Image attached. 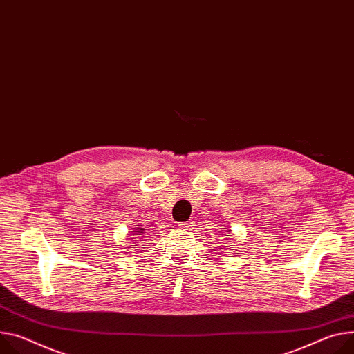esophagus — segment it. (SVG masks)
Wrapping results in <instances>:
<instances>
[{"label": "esophagus", "instance_id": "obj_1", "mask_svg": "<svg viewBox=\"0 0 354 354\" xmlns=\"http://www.w3.org/2000/svg\"><path fill=\"white\" fill-rule=\"evenodd\" d=\"M192 226H194V221L189 220V221H185V223H179L178 227L179 229H183V230H190Z\"/></svg>", "mask_w": 354, "mask_h": 354}]
</instances>
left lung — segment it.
<instances>
[{"mask_svg": "<svg viewBox=\"0 0 354 354\" xmlns=\"http://www.w3.org/2000/svg\"><path fill=\"white\" fill-rule=\"evenodd\" d=\"M227 232H232V230H227Z\"/></svg>", "mask_w": 354, "mask_h": 354, "instance_id": "1", "label": "left lung"}]
</instances>
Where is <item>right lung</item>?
Masks as SVG:
<instances>
[{"label": "right lung", "instance_id": "right-lung-1", "mask_svg": "<svg viewBox=\"0 0 354 354\" xmlns=\"http://www.w3.org/2000/svg\"><path fill=\"white\" fill-rule=\"evenodd\" d=\"M144 233H145V229H142V227H136V229L131 232L133 236H138V237H141Z\"/></svg>", "mask_w": 354, "mask_h": 354}]
</instances>
